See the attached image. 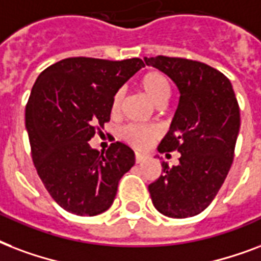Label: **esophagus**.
<instances>
[{
    "mask_svg": "<svg viewBox=\"0 0 261 261\" xmlns=\"http://www.w3.org/2000/svg\"><path fill=\"white\" fill-rule=\"evenodd\" d=\"M135 159H136V163H140L145 159V155L141 152H136L135 153Z\"/></svg>",
    "mask_w": 261,
    "mask_h": 261,
    "instance_id": "esophagus-1",
    "label": "esophagus"
}]
</instances>
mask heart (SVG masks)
<instances>
[{"label": "heart", "mask_w": 261, "mask_h": 261, "mask_svg": "<svg viewBox=\"0 0 261 261\" xmlns=\"http://www.w3.org/2000/svg\"><path fill=\"white\" fill-rule=\"evenodd\" d=\"M139 83H140L141 90L144 91L145 95L158 106L163 105L170 96V82L162 72H158V70L147 72L141 76ZM122 100H124L122 90L116 91L112 98V105H110V110L113 114L120 113ZM121 136L125 141H128L129 144L135 145L137 148H143L145 145H148L149 141L158 136V129L153 126H145V125H128L122 129Z\"/></svg>", "instance_id": "b5f03b06"}]
</instances>
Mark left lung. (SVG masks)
Wrapping results in <instances>:
<instances>
[{
  "label": "left lung",
  "mask_w": 261,
  "mask_h": 261,
  "mask_svg": "<svg viewBox=\"0 0 261 261\" xmlns=\"http://www.w3.org/2000/svg\"><path fill=\"white\" fill-rule=\"evenodd\" d=\"M175 83L179 102L159 152L178 151L177 166L162 162L148 191L153 207L169 218L195 217L211 204L233 163L240 108L231 83L213 66L187 58H144Z\"/></svg>",
  "instance_id": "left-lung-1"
}]
</instances>
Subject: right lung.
I'll return each instance as SVG.
<instances>
[{"label":"right lung","mask_w":261,"mask_h":261,"mask_svg":"<svg viewBox=\"0 0 261 261\" xmlns=\"http://www.w3.org/2000/svg\"><path fill=\"white\" fill-rule=\"evenodd\" d=\"M143 66L140 58L72 57L36 79L25 106L32 161L44 188L68 213H105L121 177L135 165V152L124 143H112L100 153L88 141L110 121L114 92Z\"/></svg>","instance_id":"obj_1"}]
</instances>
